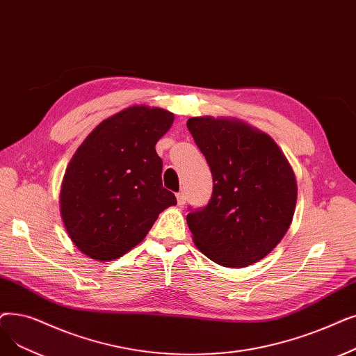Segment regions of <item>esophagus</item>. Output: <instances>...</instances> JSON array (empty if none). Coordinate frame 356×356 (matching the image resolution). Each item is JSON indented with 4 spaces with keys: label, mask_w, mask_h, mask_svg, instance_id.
<instances>
[{
    "label": "esophagus",
    "mask_w": 356,
    "mask_h": 356,
    "mask_svg": "<svg viewBox=\"0 0 356 356\" xmlns=\"http://www.w3.org/2000/svg\"><path fill=\"white\" fill-rule=\"evenodd\" d=\"M184 202H186V193H184L183 191H180L177 193V204L179 205H184Z\"/></svg>",
    "instance_id": "obj_1"
}]
</instances>
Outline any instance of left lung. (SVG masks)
Segmentation results:
<instances>
[{
    "instance_id": "obj_1",
    "label": "left lung",
    "mask_w": 356,
    "mask_h": 356,
    "mask_svg": "<svg viewBox=\"0 0 356 356\" xmlns=\"http://www.w3.org/2000/svg\"><path fill=\"white\" fill-rule=\"evenodd\" d=\"M212 173L205 208L188 213L197 249L225 268H245L269 254L291 225L297 180L272 138L237 119L188 120Z\"/></svg>"
}]
</instances>
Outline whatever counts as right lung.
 <instances>
[{
  "label": "right lung",
  "mask_w": 356,
  "mask_h": 356,
  "mask_svg": "<svg viewBox=\"0 0 356 356\" xmlns=\"http://www.w3.org/2000/svg\"><path fill=\"white\" fill-rule=\"evenodd\" d=\"M173 120L160 107L131 106L99 123L75 151L60 186V216L88 257L109 261L128 253L177 204L163 188L156 151Z\"/></svg>",
  "instance_id": "add662e5"
}]
</instances>
